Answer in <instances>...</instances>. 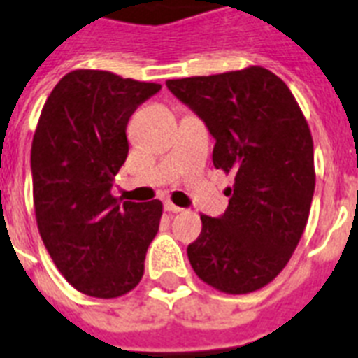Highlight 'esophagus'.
Listing matches in <instances>:
<instances>
[{"instance_id":"esophagus-1","label":"esophagus","mask_w":358,"mask_h":358,"mask_svg":"<svg viewBox=\"0 0 358 358\" xmlns=\"http://www.w3.org/2000/svg\"><path fill=\"white\" fill-rule=\"evenodd\" d=\"M164 210L166 213H181L182 208L181 207H177V205H173V203H164Z\"/></svg>"}]
</instances>
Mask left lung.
<instances>
[{
    "instance_id": "left-lung-1",
    "label": "left lung",
    "mask_w": 358,
    "mask_h": 358,
    "mask_svg": "<svg viewBox=\"0 0 358 358\" xmlns=\"http://www.w3.org/2000/svg\"><path fill=\"white\" fill-rule=\"evenodd\" d=\"M166 87L207 124L216 170L233 176L220 218L201 214L188 260L203 282L250 294L288 264L313 203V134L294 94L262 66L168 79Z\"/></svg>"
}]
</instances>
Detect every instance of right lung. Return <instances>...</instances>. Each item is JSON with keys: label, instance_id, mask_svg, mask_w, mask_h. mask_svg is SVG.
Segmentation results:
<instances>
[{"label": "right lung", "instance_id": "right-lung-1", "mask_svg": "<svg viewBox=\"0 0 358 358\" xmlns=\"http://www.w3.org/2000/svg\"><path fill=\"white\" fill-rule=\"evenodd\" d=\"M159 90L113 71L73 70L40 113L31 148L36 225L62 277L87 296H124L144 275L162 203H120L110 188L129 153L131 114Z\"/></svg>", "mask_w": 358, "mask_h": 358}]
</instances>
